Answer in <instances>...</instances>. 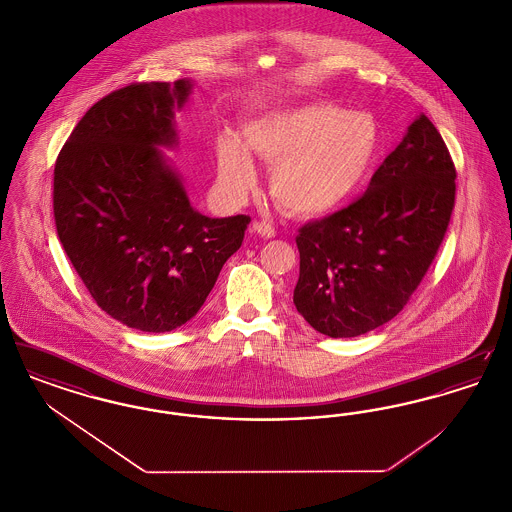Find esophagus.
<instances>
[{"mask_svg": "<svg viewBox=\"0 0 512 512\" xmlns=\"http://www.w3.org/2000/svg\"><path fill=\"white\" fill-rule=\"evenodd\" d=\"M251 232L257 234V236H263V238H274V226L268 224L267 220H255L251 224Z\"/></svg>", "mask_w": 512, "mask_h": 512, "instance_id": "1", "label": "esophagus"}]
</instances>
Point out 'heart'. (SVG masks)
I'll return each mask as SVG.
<instances>
[{
  "instance_id": "1",
  "label": "heart",
  "mask_w": 512,
  "mask_h": 512,
  "mask_svg": "<svg viewBox=\"0 0 512 512\" xmlns=\"http://www.w3.org/2000/svg\"><path fill=\"white\" fill-rule=\"evenodd\" d=\"M245 138L272 165V197L299 217L340 209L361 188L380 149V130L372 115L349 113L332 103L267 115L247 126ZM219 178L234 197L253 190L257 171L240 142L228 138L220 144Z\"/></svg>"
}]
</instances>
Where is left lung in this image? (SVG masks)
Instances as JSON below:
<instances>
[{
	"label": "left lung",
	"mask_w": 512,
	"mask_h": 512,
	"mask_svg": "<svg viewBox=\"0 0 512 512\" xmlns=\"http://www.w3.org/2000/svg\"><path fill=\"white\" fill-rule=\"evenodd\" d=\"M457 171L426 115L372 174L365 194L299 228L295 309L317 332L355 338L390 322L438 255Z\"/></svg>",
	"instance_id": "left-lung-1"
}]
</instances>
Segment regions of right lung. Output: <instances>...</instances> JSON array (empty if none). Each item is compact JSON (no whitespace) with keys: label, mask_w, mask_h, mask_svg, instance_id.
Here are the masks:
<instances>
[{"label":"right lung","mask_w":512,"mask_h":512,"mask_svg":"<svg viewBox=\"0 0 512 512\" xmlns=\"http://www.w3.org/2000/svg\"><path fill=\"white\" fill-rule=\"evenodd\" d=\"M190 92V80L111 92L55 161L63 249L101 311L140 332H171L194 318L251 222L197 213L159 149L176 144L172 109Z\"/></svg>","instance_id":"obj_1"}]
</instances>
